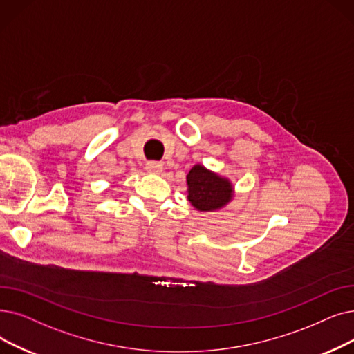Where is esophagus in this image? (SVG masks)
Masks as SVG:
<instances>
[{
	"instance_id": "1",
	"label": "esophagus",
	"mask_w": 354,
	"mask_h": 354,
	"mask_svg": "<svg viewBox=\"0 0 354 354\" xmlns=\"http://www.w3.org/2000/svg\"><path fill=\"white\" fill-rule=\"evenodd\" d=\"M162 169H163V165L160 162L151 160V162L146 163V171L150 172V174H160Z\"/></svg>"
}]
</instances>
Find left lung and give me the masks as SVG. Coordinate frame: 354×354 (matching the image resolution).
Instances as JSON below:
<instances>
[{
    "label": "left lung",
    "mask_w": 354,
    "mask_h": 354,
    "mask_svg": "<svg viewBox=\"0 0 354 354\" xmlns=\"http://www.w3.org/2000/svg\"><path fill=\"white\" fill-rule=\"evenodd\" d=\"M188 199L198 211L220 209L233 198L228 179L209 172L203 165H195L187 175Z\"/></svg>",
    "instance_id": "1"
}]
</instances>
